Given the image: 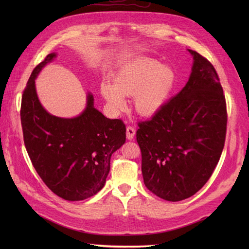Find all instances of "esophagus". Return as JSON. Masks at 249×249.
Wrapping results in <instances>:
<instances>
[{"label":"esophagus","instance_id":"1","mask_svg":"<svg viewBox=\"0 0 249 249\" xmlns=\"http://www.w3.org/2000/svg\"><path fill=\"white\" fill-rule=\"evenodd\" d=\"M135 135H136V131H135V129L133 126H127L126 127V138L129 140H132L134 139Z\"/></svg>","mask_w":249,"mask_h":249}]
</instances>
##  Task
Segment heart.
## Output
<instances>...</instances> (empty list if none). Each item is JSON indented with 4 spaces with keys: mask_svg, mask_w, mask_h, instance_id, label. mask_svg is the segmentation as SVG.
Segmentation results:
<instances>
[{
    "mask_svg": "<svg viewBox=\"0 0 249 249\" xmlns=\"http://www.w3.org/2000/svg\"><path fill=\"white\" fill-rule=\"evenodd\" d=\"M176 84V71L168 64L152 59L139 58L120 67L113 77V85L101 84V94L115 112L126 107L124 96H132L135 110L142 116H152L159 111Z\"/></svg>",
    "mask_w": 249,
    "mask_h": 249,
    "instance_id": "obj_1",
    "label": "heart"
}]
</instances>
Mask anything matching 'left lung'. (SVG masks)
Listing matches in <instances>:
<instances>
[{"label":"left lung","instance_id":"8db88e82","mask_svg":"<svg viewBox=\"0 0 249 249\" xmlns=\"http://www.w3.org/2000/svg\"><path fill=\"white\" fill-rule=\"evenodd\" d=\"M193 57L185 87L147 122L139 123L144 185L157 196L179 201L203 187L220 159L227 133V104L208 60Z\"/></svg>","mask_w":249,"mask_h":249}]
</instances>
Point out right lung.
<instances>
[{
  "instance_id": "add662e5",
  "label": "right lung",
  "mask_w": 249,
  "mask_h": 249,
  "mask_svg": "<svg viewBox=\"0 0 249 249\" xmlns=\"http://www.w3.org/2000/svg\"><path fill=\"white\" fill-rule=\"evenodd\" d=\"M57 57L51 53L32 71L21 97L20 120L28 155L38 176L65 200L93 196L106 183L112 154L124 144L125 125L94 108L88 92L86 107L71 118L52 115L42 107L35 80Z\"/></svg>"
}]
</instances>
